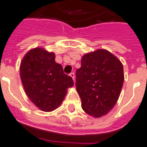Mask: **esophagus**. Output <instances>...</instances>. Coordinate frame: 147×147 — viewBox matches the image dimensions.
<instances>
[{"mask_svg":"<svg viewBox=\"0 0 147 147\" xmlns=\"http://www.w3.org/2000/svg\"><path fill=\"white\" fill-rule=\"evenodd\" d=\"M69 76L72 78L73 81H75V73H74V72H71V73L69 74Z\"/></svg>","mask_w":147,"mask_h":147,"instance_id":"1","label":"esophagus"}]
</instances>
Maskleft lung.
Segmentation results:
<instances>
[{"mask_svg": "<svg viewBox=\"0 0 147 147\" xmlns=\"http://www.w3.org/2000/svg\"><path fill=\"white\" fill-rule=\"evenodd\" d=\"M76 70V90L85 112L95 118L107 115L115 106L123 86V66L107 50H97L82 57Z\"/></svg>", "mask_w": 147, "mask_h": 147, "instance_id": "left-lung-1", "label": "left lung"}]
</instances>
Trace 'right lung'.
Instances as JSON below:
<instances>
[{
  "instance_id": "add662e5",
  "label": "right lung",
  "mask_w": 147,
  "mask_h": 147,
  "mask_svg": "<svg viewBox=\"0 0 147 147\" xmlns=\"http://www.w3.org/2000/svg\"><path fill=\"white\" fill-rule=\"evenodd\" d=\"M20 77L29 100L41 111H52L61 104L67 89L74 85L55 61L54 53L43 48L30 50L22 61Z\"/></svg>"
}]
</instances>
